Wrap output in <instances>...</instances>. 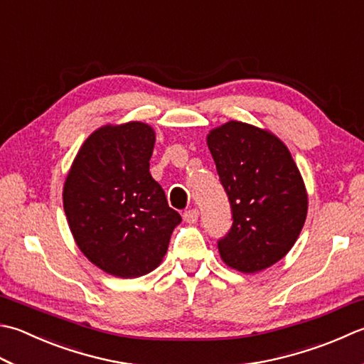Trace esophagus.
Wrapping results in <instances>:
<instances>
[{
    "mask_svg": "<svg viewBox=\"0 0 364 364\" xmlns=\"http://www.w3.org/2000/svg\"><path fill=\"white\" fill-rule=\"evenodd\" d=\"M183 219L186 220V223H189V224H194V223H197V219H198V210H188V211H184L183 213Z\"/></svg>",
    "mask_w": 364,
    "mask_h": 364,
    "instance_id": "34e87169",
    "label": "esophagus"
}]
</instances>
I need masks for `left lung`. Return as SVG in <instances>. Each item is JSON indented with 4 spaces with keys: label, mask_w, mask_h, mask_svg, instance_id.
Instances as JSON below:
<instances>
[{
    "label": "left lung",
    "mask_w": 364,
    "mask_h": 364,
    "mask_svg": "<svg viewBox=\"0 0 364 364\" xmlns=\"http://www.w3.org/2000/svg\"><path fill=\"white\" fill-rule=\"evenodd\" d=\"M232 227L218 240L227 265L257 273L286 255L300 235L308 196L287 146L259 127L229 121L208 134Z\"/></svg>",
    "instance_id": "8db88e82"
}]
</instances>
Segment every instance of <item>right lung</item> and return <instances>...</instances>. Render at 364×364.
I'll return each instance as SVG.
<instances>
[{
	"label": "right lung",
	"instance_id": "1",
	"mask_svg": "<svg viewBox=\"0 0 364 364\" xmlns=\"http://www.w3.org/2000/svg\"><path fill=\"white\" fill-rule=\"evenodd\" d=\"M154 131L132 121L104 126L85 140L64 183L63 205L77 246L118 277L159 265L181 223L149 173Z\"/></svg>",
	"mask_w": 364,
	"mask_h": 364
}]
</instances>
